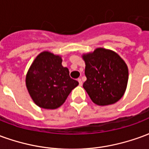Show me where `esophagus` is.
<instances>
[{"mask_svg":"<svg viewBox=\"0 0 149 149\" xmlns=\"http://www.w3.org/2000/svg\"><path fill=\"white\" fill-rule=\"evenodd\" d=\"M78 82H79V84L81 86L82 85V81H81V78H78Z\"/></svg>","mask_w":149,"mask_h":149,"instance_id":"1","label":"esophagus"}]
</instances>
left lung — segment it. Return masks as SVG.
Segmentation results:
<instances>
[{"instance_id":"1","label":"left lung","mask_w":149,"mask_h":149,"mask_svg":"<svg viewBox=\"0 0 149 149\" xmlns=\"http://www.w3.org/2000/svg\"><path fill=\"white\" fill-rule=\"evenodd\" d=\"M83 59L87 78L83 87L93 102L102 106L117 102L128 84V70L125 62L115 52L102 48L84 54Z\"/></svg>"}]
</instances>
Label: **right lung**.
<instances>
[{"mask_svg": "<svg viewBox=\"0 0 149 149\" xmlns=\"http://www.w3.org/2000/svg\"><path fill=\"white\" fill-rule=\"evenodd\" d=\"M60 56L43 52L37 56L26 75V87L35 104L40 108L55 109L65 103L78 81L61 65Z\"/></svg>", "mask_w": 149, "mask_h": 149, "instance_id": "add662e5", "label": "right lung"}]
</instances>
